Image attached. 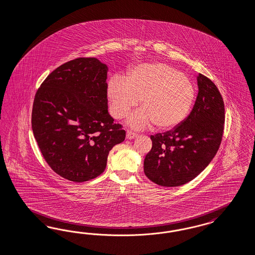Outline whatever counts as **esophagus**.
I'll return each instance as SVG.
<instances>
[{
  "mask_svg": "<svg viewBox=\"0 0 255 255\" xmlns=\"http://www.w3.org/2000/svg\"><path fill=\"white\" fill-rule=\"evenodd\" d=\"M137 136V133L131 131V130H127L126 131V137L128 139H132Z\"/></svg>",
  "mask_w": 255,
  "mask_h": 255,
  "instance_id": "obj_1",
  "label": "esophagus"
}]
</instances>
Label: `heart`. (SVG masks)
<instances>
[{
	"label": "heart",
	"mask_w": 255,
	"mask_h": 255,
	"mask_svg": "<svg viewBox=\"0 0 255 255\" xmlns=\"http://www.w3.org/2000/svg\"><path fill=\"white\" fill-rule=\"evenodd\" d=\"M111 114L123 119L140 100L142 109L129 116L127 123L142 129L153 123L160 130L175 128L185 120L195 97L193 82L174 67L147 63L132 70L124 80L112 78L108 88Z\"/></svg>",
	"instance_id": "b5f03b06"
}]
</instances>
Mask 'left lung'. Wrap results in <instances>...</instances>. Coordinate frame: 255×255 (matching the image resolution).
<instances>
[{"mask_svg": "<svg viewBox=\"0 0 255 255\" xmlns=\"http://www.w3.org/2000/svg\"><path fill=\"white\" fill-rule=\"evenodd\" d=\"M198 94L191 113L172 130L150 135L144 172L164 187L183 185L197 177L216 155L224 134L223 96L209 77L199 73Z\"/></svg>", "mask_w": 255, "mask_h": 255, "instance_id": "1", "label": "left lung"}]
</instances>
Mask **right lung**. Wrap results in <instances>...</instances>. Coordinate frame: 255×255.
I'll list each match as a JSON object with an SVG mask.
<instances>
[{"label": "right lung", "mask_w": 255, "mask_h": 255, "mask_svg": "<svg viewBox=\"0 0 255 255\" xmlns=\"http://www.w3.org/2000/svg\"><path fill=\"white\" fill-rule=\"evenodd\" d=\"M108 67L77 58L52 71L35 93L31 128L51 169L74 182L101 175L110 149L125 139L108 111Z\"/></svg>", "instance_id": "1"}]
</instances>
